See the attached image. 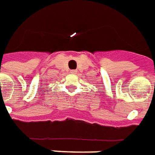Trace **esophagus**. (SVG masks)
<instances>
[{
  "label": "esophagus",
  "mask_w": 155,
  "mask_h": 155,
  "mask_svg": "<svg viewBox=\"0 0 155 155\" xmlns=\"http://www.w3.org/2000/svg\"><path fill=\"white\" fill-rule=\"evenodd\" d=\"M70 72L72 73V74H75L76 72H77V71H76V70H70Z\"/></svg>",
  "instance_id": "obj_1"
}]
</instances>
